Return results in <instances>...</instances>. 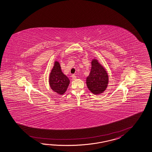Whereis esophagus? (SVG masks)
I'll list each match as a JSON object with an SVG mask.
<instances>
[{"label": "esophagus", "mask_w": 152, "mask_h": 152, "mask_svg": "<svg viewBox=\"0 0 152 152\" xmlns=\"http://www.w3.org/2000/svg\"><path fill=\"white\" fill-rule=\"evenodd\" d=\"M77 78V77H76V75H72V80H76Z\"/></svg>", "instance_id": "esophagus-1"}]
</instances>
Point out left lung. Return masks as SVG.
I'll list each match as a JSON object with an SVG mask.
<instances>
[{
  "label": "left lung",
  "instance_id": "obj_1",
  "mask_svg": "<svg viewBox=\"0 0 152 152\" xmlns=\"http://www.w3.org/2000/svg\"><path fill=\"white\" fill-rule=\"evenodd\" d=\"M87 86L91 92L95 94H102L107 88L108 75L106 69L94 58L91 62L90 73L86 78Z\"/></svg>",
  "mask_w": 152,
  "mask_h": 152
}]
</instances>
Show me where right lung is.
<instances>
[{
	"label": "right lung",
	"instance_id": "right-lung-1",
	"mask_svg": "<svg viewBox=\"0 0 152 152\" xmlns=\"http://www.w3.org/2000/svg\"><path fill=\"white\" fill-rule=\"evenodd\" d=\"M70 83V80L63 74L58 62L55 61L49 76V84L51 90L58 94H65Z\"/></svg>",
	"mask_w": 152,
	"mask_h": 152
}]
</instances>
